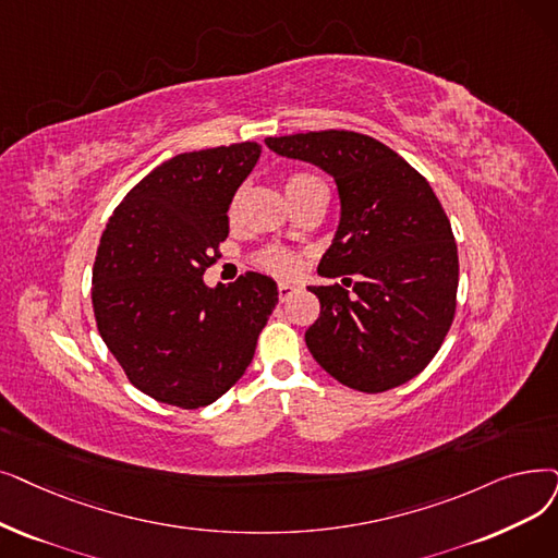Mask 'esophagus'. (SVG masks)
Listing matches in <instances>:
<instances>
[{"mask_svg":"<svg viewBox=\"0 0 558 558\" xmlns=\"http://www.w3.org/2000/svg\"><path fill=\"white\" fill-rule=\"evenodd\" d=\"M294 292H299V284H294V282H280V284H278V296H280V301H287Z\"/></svg>","mask_w":558,"mask_h":558,"instance_id":"esophagus-1","label":"esophagus"}]
</instances>
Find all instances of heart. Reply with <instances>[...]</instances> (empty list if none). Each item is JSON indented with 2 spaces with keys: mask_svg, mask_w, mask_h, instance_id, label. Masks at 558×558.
I'll return each mask as SVG.
<instances>
[{
  "mask_svg": "<svg viewBox=\"0 0 558 558\" xmlns=\"http://www.w3.org/2000/svg\"><path fill=\"white\" fill-rule=\"evenodd\" d=\"M317 189H326V186L317 175H310V173H294V175H289L284 180V193H287L289 201H296V198L305 196V193L317 191ZM236 205L239 203L234 201L232 214L236 211ZM259 264L264 266L266 271H271L276 276H292V274L299 271V259L292 253H287L282 248H271V251L262 253Z\"/></svg>",
  "mask_w": 558,
  "mask_h": 558,
  "instance_id": "heart-1",
  "label": "heart"
}]
</instances>
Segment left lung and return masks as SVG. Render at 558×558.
<instances>
[{"label": "left lung", "mask_w": 558, "mask_h": 558, "mask_svg": "<svg viewBox=\"0 0 558 558\" xmlns=\"http://www.w3.org/2000/svg\"><path fill=\"white\" fill-rule=\"evenodd\" d=\"M280 157L319 166L339 193V226L310 287L322 303L305 330L312 357L342 385L385 392L415 378L453 322L458 251L430 184L385 143L347 130L264 138Z\"/></svg>", "instance_id": "8db88e82"}]
</instances>
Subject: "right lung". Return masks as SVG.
I'll list each match as a JSON object with an SVG mask.
<instances>
[{"mask_svg": "<svg viewBox=\"0 0 558 558\" xmlns=\"http://www.w3.org/2000/svg\"><path fill=\"white\" fill-rule=\"evenodd\" d=\"M262 145L182 153L145 175L109 219L93 264V312L107 349L143 395L184 410L244 376L278 303L255 271L207 287L228 209Z\"/></svg>", "mask_w": 558, "mask_h": 558, "instance_id": "right-lung-1", "label": "right lung"}]
</instances>
